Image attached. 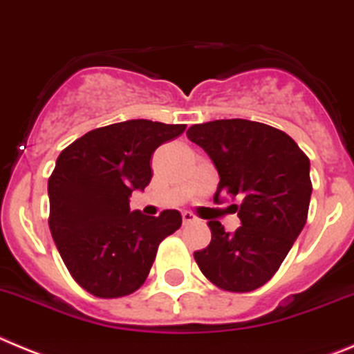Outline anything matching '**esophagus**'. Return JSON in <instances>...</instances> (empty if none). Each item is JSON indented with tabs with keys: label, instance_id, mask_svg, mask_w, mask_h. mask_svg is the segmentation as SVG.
<instances>
[{
	"label": "esophagus",
	"instance_id": "34e87169",
	"mask_svg": "<svg viewBox=\"0 0 354 354\" xmlns=\"http://www.w3.org/2000/svg\"><path fill=\"white\" fill-rule=\"evenodd\" d=\"M181 218H183V224H185V225H187V224H192V222L197 221L196 216H194L190 212H183V213H181Z\"/></svg>",
	"mask_w": 354,
	"mask_h": 354
}]
</instances>
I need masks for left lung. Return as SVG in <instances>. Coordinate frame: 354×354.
Returning a JSON list of instances; mask_svg holds the SVG:
<instances>
[{"mask_svg": "<svg viewBox=\"0 0 354 354\" xmlns=\"http://www.w3.org/2000/svg\"><path fill=\"white\" fill-rule=\"evenodd\" d=\"M218 171L215 201L238 199L241 225L229 234L209 221L212 241L194 252L203 275L222 291L250 292L272 279L308 215L310 162L288 133L248 120H215L187 130Z\"/></svg>", "mask_w": 354, "mask_h": 354, "instance_id": "obj_1", "label": "left lung"}]
</instances>
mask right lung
<instances>
[{
  "label": "right lung",
  "instance_id": "obj_1",
  "mask_svg": "<svg viewBox=\"0 0 354 354\" xmlns=\"http://www.w3.org/2000/svg\"><path fill=\"white\" fill-rule=\"evenodd\" d=\"M187 125L129 120L66 146L49 176V227L72 279L97 298H122L145 284L158 245L181 225L176 209L130 212L129 197L151 180V155Z\"/></svg>",
  "mask_w": 354,
  "mask_h": 354
}]
</instances>
